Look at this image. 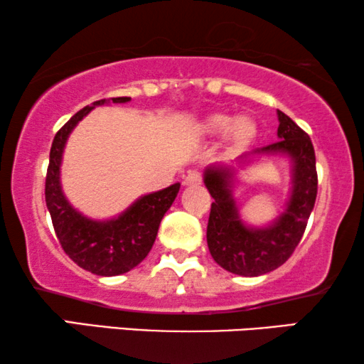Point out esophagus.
I'll return each instance as SVG.
<instances>
[{"label": "esophagus", "mask_w": 364, "mask_h": 364, "mask_svg": "<svg viewBox=\"0 0 364 364\" xmlns=\"http://www.w3.org/2000/svg\"><path fill=\"white\" fill-rule=\"evenodd\" d=\"M202 176L200 172H188L186 178H183V186H200Z\"/></svg>", "instance_id": "obj_1"}]
</instances>
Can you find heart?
Listing matches in <instances>:
<instances>
[{"instance_id":"1","label":"heart","mask_w":364,"mask_h":364,"mask_svg":"<svg viewBox=\"0 0 364 364\" xmlns=\"http://www.w3.org/2000/svg\"><path fill=\"white\" fill-rule=\"evenodd\" d=\"M197 127L198 132L205 137L215 139L225 136L228 147L233 152L247 151L258 136V124L247 114L232 116L228 112L217 111L203 117Z\"/></svg>"}]
</instances>
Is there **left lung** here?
Here are the masks:
<instances>
[{
    "label": "left lung",
    "mask_w": 364,
    "mask_h": 364,
    "mask_svg": "<svg viewBox=\"0 0 364 364\" xmlns=\"http://www.w3.org/2000/svg\"><path fill=\"white\" fill-rule=\"evenodd\" d=\"M280 141L243 154L233 162L210 164L203 183L213 198L207 225L210 255L227 272L260 277L283 265L300 243L316 200V161L313 144L285 112L277 111ZM287 158L291 164V191L286 207L267 226L255 228L241 218L232 197L237 173L263 158Z\"/></svg>",
    "instance_id": "left-lung-1"
}]
</instances>
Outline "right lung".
Returning a JSON list of instances; mask_svg holds the SVG:
<instances>
[{"mask_svg":"<svg viewBox=\"0 0 364 364\" xmlns=\"http://www.w3.org/2000/svg\"><path fill=\"white\" fill-rule=\"evenodd\" d=\"M131 97L101 99L74 114L54 136L46 176V207L54 232L69 258L84 270L99 277L122 275L137 267L156 242L159 225L176 200L181 183L146 193L116 217L91 218L68 200L61 183L63 154L74 127L104 104H124Z\"/></svg>","mask_w":364,"mask_h":364,"instance_id":"1","label":"right lung"}]
</instances>
